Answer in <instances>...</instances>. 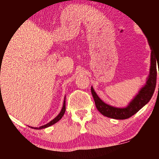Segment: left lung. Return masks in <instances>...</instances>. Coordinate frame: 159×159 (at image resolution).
I'll return each mask as SVG.
<instances>
[{
	"label": "left lung",
	"instance_id": "obj_1",
	"mask_svg": "<svg viewBox=\"0 0 159 159\" xmlns=\"http://www.w3.org/2000/svg\"><path fill=\"white\" fill-rule=\"evenodd\" d=\"M149 45L152 52H151L150 69H149V75L148 78H147V83L140 89L138 93L134 96V98L129 102L126 107H116L107 105L98 97L93 87H91V93H92L96 108L104 116L116 120L128 119V118L131 117L133 115L135 114L140 109H141L144 105H147L149 102V100L151 99L153 93H154L155 89H156L157 74H158L156 64L158 65L159 63V52L155 51V49L151 46L149 42Z\"/></svg>",
	"mask_w": 159,
	"mask_h": 159
}]
</instances>
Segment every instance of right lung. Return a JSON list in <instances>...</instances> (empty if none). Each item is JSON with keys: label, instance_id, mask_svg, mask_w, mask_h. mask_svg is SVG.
I'll list each match as a JSON object with an SVG mask.
<instances>
[{"label": "right lung", "instance_id": "add662e5", "mask_svg": "<svg viewBox=\"0 0 159 159\" xmlns=\"http://www.w3.org/2000/svg\"><path fill=\"white\" fill-rule=\"evenodd\" d=\"M65 111H66V98H64V102H63V107H62V109H61V112H60V114L57 115V116H56L55 118H54V120H52V121L51 122H49L48 123H47V124H45V125H42V126H40V127H39V128H37V127H31V128H33V129H45V128H47V127H49V126H51V125H53V124H54V123H56L57 122H58L61 119L62 117H63V114H65Z\"/></svg>", "mask_w": 159, "mask_h": 159}]
</instances>
